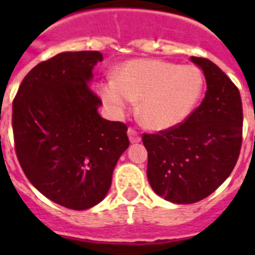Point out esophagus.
<instances>
[{"label": "esophagus", "mask_w": 255, "mask_h": 255, "mask_svg": "<svg viewBox=\"0 0 255 255\" xmlns=\"http://www.w3.org/2000/svg\"><path fill=\"white\" fill-rule=\"evenodd\" d=\"M128 137H129V141H131V143H139L140 140H141V137H140V135L137 133V131L133 129V128H129V129H128Z\"/></svg>", "instance_id": "obj_1"}]
</instances>
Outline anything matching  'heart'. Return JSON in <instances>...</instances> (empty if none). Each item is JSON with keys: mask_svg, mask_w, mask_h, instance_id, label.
<instances>
[{"mask_svg": "<svg viewBox=\"0 0 255 255\" xmlns=\"http://www.w3.org/2000/svg\"><path fill=\"white\" fill-rule=\"evenodd\" d=\"M204 88L196 66H178L157 59H136L116 71V79L100 86L110 110L123 114L140 100L139 118L145 127L161 131L177 126L190 115Z\"/></svg>", "mask_w": 255, "mask_h": 255, "instance_id": "heart-1", "label": "heart"}]
</instances>
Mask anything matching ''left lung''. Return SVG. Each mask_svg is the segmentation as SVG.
Wrapping results in <instances>:
<instances>
[{
  "instance_id": "left-lung-1",
  "label": "left lung",
  "mask_w": 255,
  "mask_h": 255,
  "mask_svg": "<svg viewBox=\"0 0 255 255\" xmlns=\"http://www.w3.org/2000/svg\"><path fill=\"white\" fill-rule=\"evenodd\" d=\"M190 61L205 75L201 104L184 123L143 135L148 181L156 194L174 204H193L213 193L236 167L242 144L238 88L209 59Z\"/></svg>"
}]
</instances>
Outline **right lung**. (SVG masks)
I'll list each match as a JSON object with an SVG mask.
<instances>
[{
	"mask_svg": "<svg viewBox=\"0 0 255 255\" xmlns=\"http://www.w3.org/2000/svg\"><path fill=\"white\" fill-rule=\"evenodd\" d=\"M99 51H66L38 63L13 100L15 153L29 181L55 204L90 209L107 194L129 145L127 126L103 119L90 87Z\"/></svg>",
	"mask_w": 255,
	"mask_h": 255,
	"instance_id": "obj_1",
	"label": "right lung"
}]
</instances>
